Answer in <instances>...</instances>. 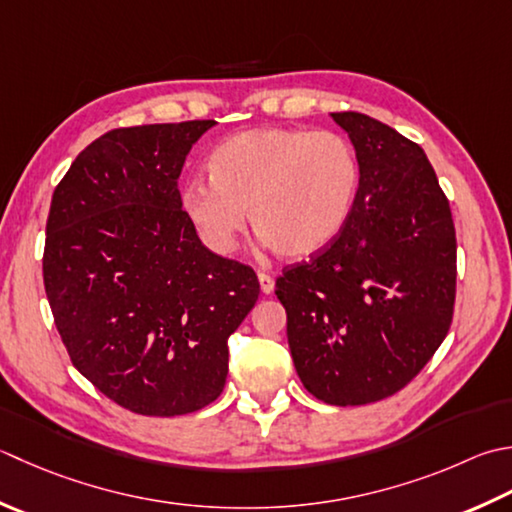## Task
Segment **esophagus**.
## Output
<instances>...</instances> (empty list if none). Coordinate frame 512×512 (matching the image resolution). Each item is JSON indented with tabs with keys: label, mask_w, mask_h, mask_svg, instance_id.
<instances>
[{
	"label": "esophagus",
	"mask_w": 512,
	"mask_h": 512,
	"mask_svg": "<svg viewBox=\"0 0 512 512\" xmlns=\"http://www.w3.org/2000/svg\"><path fill=\"white\" fill-rule=\"evenodd\" d=\"M257 279H259V286H262V293H266V295L273 293V290H275V279L273 277H270L268 273H259Z\"/></svg>",
	"instance_id": "1"
}]
</instances>
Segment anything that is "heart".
<instances>
[{"label":"heart","mask_w":512,"mask_h":512,"mask_svg":"<svg viewBox=\"0 0 512 512\" xmlns=\"http://www.w3.org/2000/svg\"><path fill=\"white\" fill-rule=\"evenodd\" d=\"M210 179H188L179 204L199 239L228 257L248 224L266 248L308 259L335 242L359 193V159L330 130L259 126L226 137L208 157Z\"/></svg>","instance_id":"1"}]
</instances>
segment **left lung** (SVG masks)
<instances>
[{
    "label": "left lung",
    "instance_id": "obj_1",
    "mask_svg": "<svg viewBox=\"0 0 512 512\" xmlns=\"http://www.w3.org/2000/svg\"><path fill=\"white\" fill-rule=\"evenodd\" d=\"M330 119L359 159L357 202L335 242L286 268L275 295L304 388L326 404L362 406L404 388L444 342L457 242L422 146L362 113Z\"/></svg>",
    "mask_w": 512,
    "mask_h": 512
}]
</instances>
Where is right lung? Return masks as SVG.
Masks as SVG:
<instances>
[{"label":"right lung","instance_id":"1","mask_svg":"<svg viewBox=\"0 0 512 512\" xmlns=\"http://www.w3.org/2000/svg\"><path fill=\"white\" fill-rule=\"evenodd\" d=\"M217 122L117 128L55 188L44 286L73 366L139 415L222 395L228 337L259 297L255 270L202 244L179 204L186 155Z\"/></svg>","mask_w":512,"mask_h":512}]
</instances>
